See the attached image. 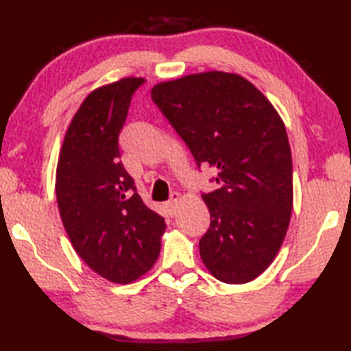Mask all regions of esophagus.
Returning a JSON list of instances; mask_svg holds the SVG:
<instances>
[{
  "mask_svg": "<svg viewBox=\"0 0 351 351\" xmlns=\"http://www.w3.org/2000/svg\"><path fill=\"white\" fill-rule=\"evenodd\" d=\"M180 199H181V195L178 192H173L170 195V199L165 203V209H167L170 215H175L176 213V207H178V203H180Z\"/></svg>",
  "mask_w": 351,
  "mask_h": 351,
  "instance_id": "1",
  "label": "esophagus"
}]
</instances>
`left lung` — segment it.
<instances>
[{"mask_svg": "<svg viewBox=\"0 0 351 351\" xmlns=\"http://www.w3.org/2000/svg\"><path fill=\"white\" fill-rule=\"evenodd\" d=\"M153 102L198 165L218 170L221 187L203 193L210 228L201 260L219 282L257 278L276 258L293 209V161L282 117L245 77L189 74L152 88Z\"/></svg>", "mask_w": 351, "mask_h": 351, "instance_id": "8db88e82", "label": "left lung"}]
</instances>
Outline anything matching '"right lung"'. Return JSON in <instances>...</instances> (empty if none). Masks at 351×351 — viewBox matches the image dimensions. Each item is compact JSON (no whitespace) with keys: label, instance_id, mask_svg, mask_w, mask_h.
Returning <instances> with one entry per match:
<instances>
[{"label":"right lung","instance_id":"right-lung-1","mask_svg":"<svg viewBox=\"0 0 351 351\" xmlns=\"http://www.w3.org/2000/svg\"><path fill=\"white\" fill-rule=\"evenodd\" d=\"M142 77H125L83 100L64 134L56 197L74 251L112 283L127 285L153 268L165 221L144 204L121 162L119 133Z\"/></svg>","mask_w":351,"mask_h":351}]
</instances>
